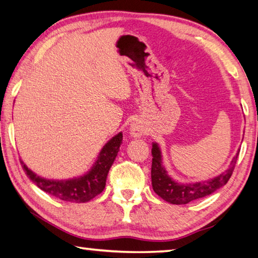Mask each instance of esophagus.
Listing matches in <instances>:
<instances>
[{
    "mask_svg": "<svg viewBox=\"0 0 258 258\" xmlns=\"http://www.w3.org/2000/svg\"><path fill=\"white\" fill-rule=\"evenodd\" d=\"M144 133L143 125L140 121H133L130 126V134L134 138H140Z\"/></svg>",
    "mask_w": 258,
    "mask_h": 258,
    "instance_id": "esophagus-1",
    "label": "esophagus"
}]
</instances>
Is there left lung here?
I'll return each mask as SVG.
<instances>
[{
    "label": "left lung",
    "instance_id": "1",
    "mask_svg": "<svg viewBox=\"0 0 258 258\" xmlns=\"http://www.w3.org/2000/svg\"><path fill=\"white\" fill-rule=\"evenodd\" d=\"M152 167H151V179L153 190L160 196L162 200L171 204H187L191 201L202 199L204 196L214 193L220 187L226 185L230 179L232 171L235 169L238 154L231 160L230 167L222 172L221 175L205 181L195 182V184H178L167 175V171L162 167L161 151L157 143L152 144Z\"/></svg>",
    "mask_w": 258,
    "mask_h": 258
}]
</instances>
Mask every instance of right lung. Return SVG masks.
I'll return each mask as SVG.
<instances>
[{
    "label": "right lung",
    "instance_id": "right-lung-1",
    "mask_svg": "<svg viewBox=\"0 0 258 258\" xmlns=\"http://www.w3.org/2000/svg\"><path fill=\"white\" fill-rule=\"evenodd\" d=\"M123 141V134L118 133L105 144L99 153L98 160L91 168V170L84 176L68 180H49L37 176L20 160L26 175L32 182L46 193L55 196L67 202L84 203L96 198L104 190L106 179L111 165L115 161L117 153L119 151L120 143Z\"/></svg>",
    "mask_w": 258,
    "mask_h": 258
}]
</instances>
